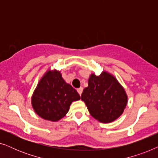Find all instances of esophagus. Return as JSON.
Returning <instances> with one entry per match:
<instances>
[{
    "label": "esophagus",
    "instance_id": "obj_1",
    "mask_svg": "<svg viewBox=\"0 0 158 158\" xmlns=\"http://www.w3.org/2000/svg\"><path fill=\"white\" fill-rule=\"evenodd\" d=\"M83 88H78V89L77 90V93H78V94H80V96H81V94H82V93H83Z\"/></svg>",
    "mask_w": 158,
    "mask_h": 158
}]
</instances>
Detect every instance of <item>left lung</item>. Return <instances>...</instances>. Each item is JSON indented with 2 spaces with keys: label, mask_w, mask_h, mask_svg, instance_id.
<instances>
[{
  "label": "left lung",
  "mask_w": 158,
  "mask_h": 158,
  "mask_svg": "<svg viewBox=\"0 0 158 158\" xmlns=\"http://www.w3.org/2000/svg\"><path fill=\"white\" fill-rule=\"evenodd\" d=\"M81 99L90 115L99 122L109 123L122 115L127 103L126 92L113 75L106 72L92 74Z\"/></svg>",
  "instance_id": "8db88e82"
}]
</instances>
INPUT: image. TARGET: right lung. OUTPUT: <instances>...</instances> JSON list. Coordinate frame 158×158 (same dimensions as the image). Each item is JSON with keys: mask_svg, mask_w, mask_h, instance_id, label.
Wrapping results in <instances>:
<instances>
[{"mask_svg": "<svg viewBox=\"0 0 158 158\" xmlns=\"http://www.w3.org/2000/svg\"><path fill=\"white\" fill-rule=\"evenodd\" d=\"M80 99L76 90L65 83L59 71L49 70L38 83L31 103L40 117L57 122L66 115L73 101Z\"/></svg>", "mask_w": 158, "mask_h": 158, "instance_id": "add662e5", "label": "right lung"}]
</instances>
